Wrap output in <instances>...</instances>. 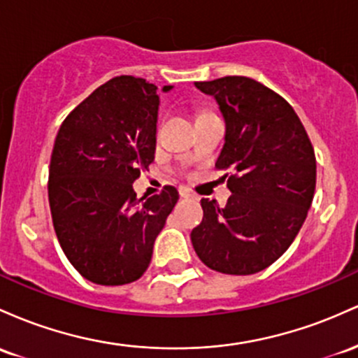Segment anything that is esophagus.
I'll return each mask as SVG.
<instances>
[{
  "label": "esophagus",
  "instance_id": "esophagus-1",
  "mask_svg": "<svg viewBox=\"0 0 358 358\" xmlns=\"http://www.w3.org/2000/svg\"><path fill=\"white\" fill-rule=\"evenodd\" d=\"M179 194H180V198H186V199H192V198H194V194H192L191 189H187V187H180Z\"/></svg>",
  "mask_w": 358,
  "mask_h": 358
}]
</instances>
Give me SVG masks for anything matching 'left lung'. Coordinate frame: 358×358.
<instances>
[{
  "instance_id": "1",
  "label": "left lung",
  "mask_w": 358,
  "mask_h": 358,
  "mask_svg": "<svg viewBox=\"0 0 358 358\" xmlns=\"http://www.w3.org/2000/svg\"><path fill=\"white\" fill-rule=\"evenodd\" d=\"M194 86L218 103L224 145L216 167L233 174L227 206L201 199L204 216L191 231L192 247L213 271L255 274L287 250L306 220L315 150L291 104L255 79L227 76Z\"/></svg>"
}]
</instances>
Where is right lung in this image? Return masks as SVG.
<instances>
[{"mask_svg":"<svg viewBox=\"0 0 358 358\" xmlns=\"http://www.w3.org/2000/svg\"><path fill=\"white\" fill-rule=\"evenodd\" d=\"M157 115V86L120 76L74 108L55 136L49 169L54 230L76 271L94 284L122 286L142 277L179 199L172 186L147 199L136 198L131 186L154 162Z\"/></svg>","mask_w":358,"mask_h":358,"instance_id":"right-lung-1","label":"right lung"}]
</instances>
